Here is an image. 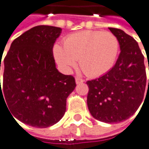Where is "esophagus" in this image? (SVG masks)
<instances>
[{"label": "esophagus", "instance_id": "esophagus-1", "mask_svg": "<svg viewBox=\"0 0 149 149\" xmlns=\"http://www.w3.org/2000/svg\"><path fill=\"white\" fill-rule=\"evenodd\" d=\"M75 80H76V84L77 85H80V84L84 83V80L82 79H80V78H76Z\"/></svg>", "mask_w": 149, "mask_h": 149}]
</instances>
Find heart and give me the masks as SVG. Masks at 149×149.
I'll list each match as a JSON object with an SVG mask.
<instances>
[{"instance_id": "1", "label": "heart", "mask_w": 149, "mask_h": 149, "mask_svg": "<svg viewBox=\"0 0 149 149\" xmlns=\"http://www.w3.org/2000/svg\"><path fill=\"white\" fill-rule=\"evenodd\" d=\"M119 40L111 32L84 30L63 39V47L56 44L53 55L65 71L79 66L88 77L103 75L113 68L119 54Z\"/></svg>"}]
</instances>
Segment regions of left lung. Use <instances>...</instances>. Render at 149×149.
Here are the masks:
<instances>
[{"mask_svg":"<svg viewBox=\"0 0 149 149\" xmlns=\"http://www.w3.org/2000/svg\"><path fill=\"white\" fill-rule=\"evenodd\" d=\"M109 29L119 40L120 53L110 70L86 82L89 87L87 106L96 120L119 123L131 117L141 106L147 76L138 42L121 29Z\"/></svg>","mask_w":149,"mask_h":149,"instance_id":"1","label":"left lung"}]
</instances>
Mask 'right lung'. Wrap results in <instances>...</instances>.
Instances as JSON below:
<instances>
[{"mask_svg":"<svg viewBox=\"0 0 149 149\" xmlns=\"http://www.w3.org/2000/svg\"><path fill=\"white\" fill-rule=\"evenodd\" d=\"M61 33L57 27H34L13 41L3 60L0 103L6 101L13 118L34 127L57 123L76 87L75 79L56 68L52 49Z\"/></svg>","mask_w":149,"mask_h":149,"instance_id":"1","label":"right lung"}]
</instances>
